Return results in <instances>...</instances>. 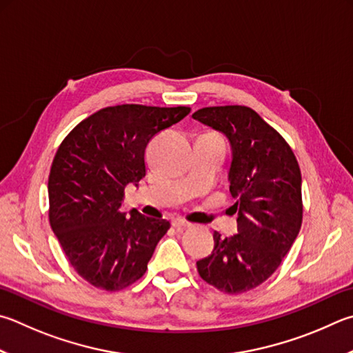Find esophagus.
Returning <instances> with one entry per match:
<instances>
[{"mask_svg": "<svg viewBox=\"0 0 353 353\" xmlns=\"http://www.w3.org/2000/svg\"><path fill=\"white\" fill-rule=\"evenodd\" d=\"M172 227L174 228H177V230H183V228H190L191 227V223L190 222H187V221H183V219H172Z\"/></svg>", "mask_w": 353, "mask_h": 353, "instance_id": "34e87169", "label": "esophagus"}]
</instances>
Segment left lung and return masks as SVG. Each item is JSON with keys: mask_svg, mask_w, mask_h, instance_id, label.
<instances>
[{"mask_svg": "<svg viewBox=\"0 0 353 353\" xmlns=\"http://www.w3.org/2000/svg\"><path fill=\"white\" fill-rule=\"evenodd\" d=\"M193 119L228 140L230 193L238 211V233L221 238L214 232L213 252L197 261V272L223 293L248 292L276 272L299 233V165L281 134L252 108H202Z\"/></svg>", "mask_w": 353, "mask_h": 353, "instance_id": "obj_1", "label": "left lung"}]
</instances>
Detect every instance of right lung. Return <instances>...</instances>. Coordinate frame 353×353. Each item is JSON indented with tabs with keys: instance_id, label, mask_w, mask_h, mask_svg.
I'll list each match as a JSON object with an SVG mask.
<instances>
[{
	"instance_id": "add662e5",
	"label": "right lung",
	"mask_w": 353,
	"mask_h": 353,
	"mask_svg": "<svg viewBox=\"0 0 353 353\" xmlns=\"http://www.w3.org/2000/svg\"><path fill=\"white\" fill-rule=\"evenodd\" d=\"M190 108L119 105L100 110L63 140L49 174V221L70 265L108 292L145 274L170 222L121 213L123 191L146 174L150 140Z\"/></svg>"
}]
</instances>
